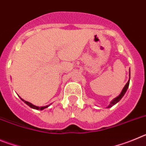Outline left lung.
<instances>
[{
  "instance_id": "left-lung-1",
  "label": "left lung",
  "mask_w": 146,
  "mask_h": 146,
  "mask_svg": "<svg viewBox=\"0 0 146 146\" xmlns=\"http://www.w3.org/2000/svg\"><path fill=\"white\" fill-rule=\"evenodd\" d=\"M129 80H130V71H129V81L127 82V83H126V85H125V86L123 87V90H122V91H121V93L120 94V95L118 96H117L116 98H115L114 99H113L111 101V102H110V104L108 105V108H111V107H113V105H115V104H116V103H118V102L121 100V99H122V97H123V96H124L125 93L126 92V91H127V89H128V87H129Z\"/></svg>"
}]
</instances>
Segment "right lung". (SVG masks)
Here are the masks:
<instances>
[{
	"label": "right lung",
	"instance_id": "add662e5",
	"mask_svg": "<svg viewBox=\"0 0 146 146\" xmlns=\"http://www.w3.org/2000/svg\"><path fill=\"white\" fill-rule=\"evenodd\" d=\"M22 99V100H23V102H24L25 103V104H28V106L31 107V108H33V109L40 110H44V108H48V107H49V105H47V106H44V107H37V106H35V105H33V104H31V102H28L25 101V100H24V99Z\"/></svg>",
	"mask_w": 146,
	"mask_h": 146
}]
</instances>
